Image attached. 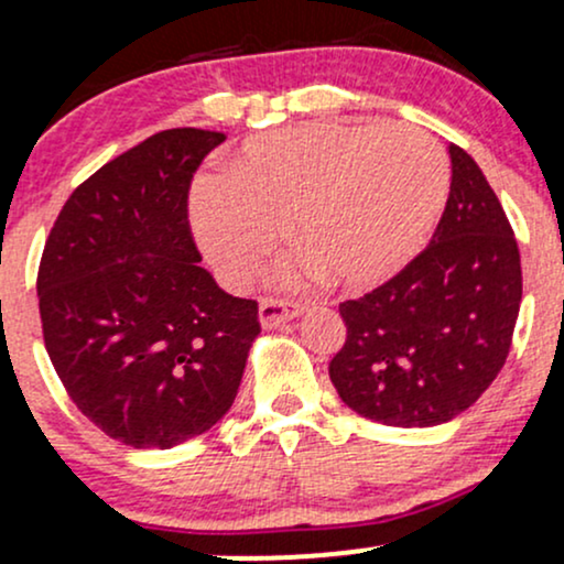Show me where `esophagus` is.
<instances>
[{
    "label": "esophagus",
    "instance_id": "34e87169",
    "mask_svg": "<svg viewBox=\"0 0 564 564\" xmlns=\"http://www.w3.org/2000/svg\"><path fill=\"white\" fill-rule=\"evenodd\" d=\"M304 307L296 302H283V300H260V323L262 328H275L281 323H286L296 315H302Z\"/></svg>",
    "mask_w": 564,
    "mask_h": 564
}]
</instances>
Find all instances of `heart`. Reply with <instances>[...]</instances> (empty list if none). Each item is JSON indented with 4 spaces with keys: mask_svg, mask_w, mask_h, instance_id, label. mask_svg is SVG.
<instances>
[{
    "mask_svg": "<svg viewBox=\"0 0 564 564\" xmlns=\"http://www.w3.org/2000/svg\"><path fill=\"white\" fill-rule=\"evenodd\" d=\"M448 187V159L424 129L315 121L251 138L219 183L198 187L191 219L230 286L260 273L289 223L304 270L364 289L424 249Z\"/></svg>",
    "mask_w": 564,
    "mask_h": 564,
    "instance_id": "b5f03b06",
    "label": "heart"
}]
</instances>
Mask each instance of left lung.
<instances>
[{
    "mask_svg": "<svg viewBox=\"0 0 564 564\" xmlns=\"http://www.w3.org/2000/svg\"><path fill=\"white\" fill-rule=\"evenodd\" d=\"M451 193L435 236L398 275L339 304L336 392L387 426L451 422L494 384L522 300L520 249L494 187L451 145Z\"/></svg>",
    "mask_w": 564,
    "mask_h": 564,
    "instance_id": "obj_1",
    "label": "left lung"
}]
</instances>
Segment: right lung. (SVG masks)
Instances as JSON below:
<instances>
[{"mask_svg":"<svg viewBox=\"0 0 564 564\" xmlns=\"http://www.w3.org/2000/svg\"><path fill=\"white\" fill-rule=\"evenodd\" d=\"M225 140L164 129L108 161L57 215L36 294L44 347L76 408L132 448H172L236 400L257 302L217 286L187 223L193 172Z\"/></svg>","mask_w":564,"mask_h":564,"instance_id":"obj_1","label":"right lung"}]
</instances>
